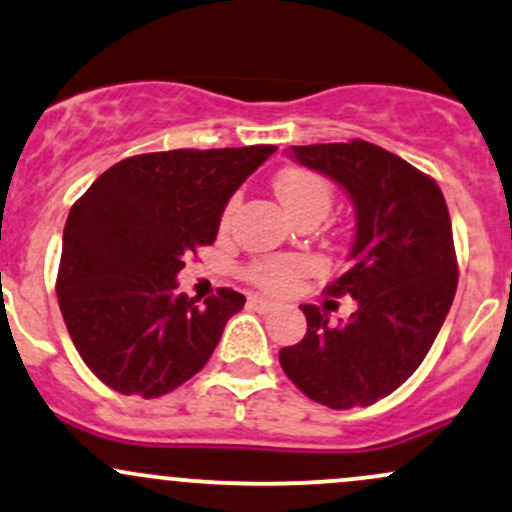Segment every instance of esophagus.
Instances as JSON below:
<instances>
[{
  "instance_id": "34e87169",
  "label": "esophagus",
  "mask_w": 512,
  "mask_h": 512,
  "mask_svg": "<svg viewBox=\"0 0 512 512\" xmlns=\"http://www.w3.org/2000/svg\"><path fill=\"white\" fill-rule=\"evenodd\" d=\"M247 303H250V308H255V311H260V313H269L277 308V303L265 299V296H250Z\"/></svg>"
}]
</instances>
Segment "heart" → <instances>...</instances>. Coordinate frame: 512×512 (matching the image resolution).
<instances>
[{
	"label": "heart",
	"mask_w": 512,
	"mask_h": 512,
	"mask_svg": "<svg viewBox=\"0 0 512 512\" xmlns=\"http://www.w3.org/2000/svg\"><path fill=\"white\" fill-rule=\"evenodd\" d=\"M274 192H277L279 201L291 216H301V213L316 211L320 216L330 211L333 206V187L325 177L318 172L303 170V167H289L274 177ZM235 201H230L223 213V226H228L230 216H233ZM301 257L279 255V257H262V260L250 262L245 267V279L260 289L279 291L286 289L296 277L303 272Z\"/></svg>",
	"instance_id": "heart-1"
}]
</instances>
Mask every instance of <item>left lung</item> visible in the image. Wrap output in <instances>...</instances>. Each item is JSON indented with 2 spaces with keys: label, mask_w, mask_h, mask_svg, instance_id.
Segmentation results:
<instances>
[{
  "label": "left lung",
  "mask_w": 512,
  "mask_h": 512,
  "mask_svg": "<svg viewBox=\"0 0 512 512\" xmlns=\"http://www.w3.org/2000/svg\"><path fill=\"white\" fill-rule=\"evenodd\" d=\"M291 157L338 182L355 206L350 267L328 286L357 311L330 325L318 306L299 345L279 350L282 369L316 403L372 406L420 367L457 291L452 221L435 179L367 143L294 145Z\"/></svg>",
  "instance_id": "left-lung-1"
}]
</instances>
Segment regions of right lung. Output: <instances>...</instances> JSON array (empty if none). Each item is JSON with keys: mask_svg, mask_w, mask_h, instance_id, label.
Wrapping results in <instances>:
<instances>
[{"mask_svg": "<svg viewBox=\"0 0 512 512\" xmlns=\"http://www.w3.org/2000/svg\"><path fill=\"white\" fill-rule=\"evenodd\" d=\"M274 150L126 157L75 201L55 291L77 352L109 389L165 396L209 362L245 296L218 289L196 306L174 291L177 274L216 240L228 199Z\"/></svg>", "mask_w": 512, "mask_h": 512, "instance_id": "add662e5", "label": "right lung"}]
</instances>
